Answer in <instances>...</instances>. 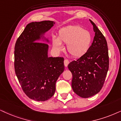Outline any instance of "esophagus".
I'll list each match as a JSON object with an SVG mask.
<instances>
[{
	"label": "esophagus",
	"mask_w": 121,
	"mask_h": 121,
	"mask_svg": "<svg viewBox=\"0 0 121 121\" xmlns=\"http://www.w3.org/2000/svg\"><path fill=\"white\" fill-rule=\"evenodd\" d=\"M69 64V60L67 59H65L64 60V65H65V67L68 66Z\"/></svg>",
	"instance_id": "esophagus-1"
}]
</instances>
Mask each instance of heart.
I'll return each instance as SVG.
<instances>
[{"mask_svg":"<svg viewBox=\"0 0 121 121\" xmlns=\"http://www.w3.org/2000/svg\"><path fill=\"white\" fill-rule=\"evenodd\" d=\"M92 35L88 30L79 26H71L59 31L58 39L53 38V46L58 51L63 48L61 43L67 44V50L74 57L84 55L92 43Z\"/></svg>","mask_w":121,"mask_h":121,"instance_id":"b5f03b06","label":"heart"}]
</instances>
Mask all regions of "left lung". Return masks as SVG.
<instances>
[{
	"instance_id": "left-lung-1",
	"label": "left lung",
	"mask_w": 121,
	"mask_h": 121,
	"mask_svg": "<svg viewBox=\"0 0 121 121\" xmlns=\"http://www.w3.org/2000/svg\"><path fill=\"white\" fill-rule=\"evenodd\" d=\"M95 36L88 51L68 68L73 75V91L82 98H89L100 91L104 83L109 68L107 42L105 37L91 20Z\"/></svg>"
}]
</instances>
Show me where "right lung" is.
Listing matches in <instances>:
<instances>
[{
	"mask_svg": "<svg viewBox=\"0 0 121 121\" xmlns=\"http://www.w3.org/2000/svg\"><path fill=\"white\" fill-rule=\"evenodd\" d=\"M55 22L44 21L27 24L14 47V70L24 93L37 101H45L55 92L56 82L64 70V57H48V45L35 42Z\"/></svg>",
	"mask_w": 121,
	"mask_h": 121,
	"instance_id": "add662e5",
	"label": "right lung"
}]
</instances>
